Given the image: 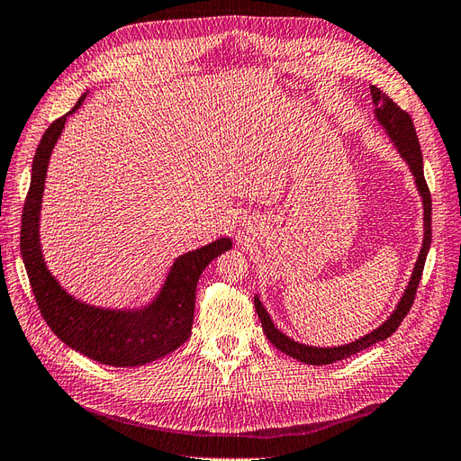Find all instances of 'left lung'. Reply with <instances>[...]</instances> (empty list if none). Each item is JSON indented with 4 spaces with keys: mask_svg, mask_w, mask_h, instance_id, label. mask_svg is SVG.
I'll return each instance as SVG.
<instances>
[{
    "mask_svg": "<svg viewBox=\"0 0 461 461\" xmlns=\"http://www.w3.org/2000/svg\"><path fill=\"white\" fill-rule=\"evenodd\" d=\"M370 95H372V103H375V106H376L375 108V118L378 120L380 126L385 130V133L390 135V140L397 147V151H400L402 158L409 165V170H411L413 178H415V185H417V190L420 194V200H422V211H425V217H422V221H425V239H422V246H420L417 264H415L413 273H411V279H409L407 289H405L403 296L400 298V303H397L393 312L390 314V318L385 320L380 328L372 330L370 333L355 339L353 343L338 345V347H312V345L298 343V341L291 339L289 335H285L283 331H279L276 326H273V320L269 318L264 304H261L259 296L258 294L254 296L256 312H258V318L261 320V328H264V333L267 335V339L273 345H276L281 353L289 355L296 360H301V363H306V365H331V363H335V360L347 358V357H351L358 351L368 349L370 345L388 339L390 335L397 328H400V323L403 321V318L409 312V308H411V304L415 301L417 287H419V281H420V276H422V267H425V259H427L429 248H430L432 203H430L429 185H427V180H425V172H422V153H420V145H419V140H417L413 120L405 110L397 106L390 96H385L378 89V86L370 85Z\"/></svg>",
    "mask_w": 461,
    "mask_h": 461,
    "instance_id": "1",
    "label": "left lung"
}]
</instances>
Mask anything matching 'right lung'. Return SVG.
Here are the masks:
<instances>
[{"mask_svg":"<svg viewBox=\"0 0 461 461\" xmlns=\"http://www.w3.org/2000/svg\"><path fill=\"white\" fill-rule=\"evenodd\" d=\"M81 95L66 116L50 123L32 158L31 188L21 219V254L31 289L46 323L71 349L110 366H143L172 353L190 338L195 289L203 269L222 252L230 239H219L174 261L163 289L143 308L110 310L81 303L48 271L41 248V207L50 155L64 131L66 120L83 103Z\"/></svg>","mask_w":461,"mask_h":461,"instance_id":"obj_1","label":"right lung"}]
</instances>
